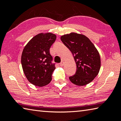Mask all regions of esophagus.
Listing matches in <instances>:
<instances>
[{
  "label": "esophagus",
  "mask_w": 121,
  "mask_h": 121,
  "mask_svg": "<svg viewBox=\"0 0 121 121\" xmlns=\"http://www.w3.org/2000/svg\"><path fill=\"white\" fill-rule=\"evenodd\" d=\"M64 60H62V61H61V62L60 63V65L61 67H62L63 65H64Z\"/></svg>",
  "instance_id": "obj_1"
}]
</instances>
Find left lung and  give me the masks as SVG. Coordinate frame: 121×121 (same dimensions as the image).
<instances>
[{"label":"left lung","instance_id":"1","mask_svg":"<svg viewBox=\"0 0 121 121\" xmlns=\"http://www.w3.org/2000/svg\"><path fill=\"white\" fill-rule=\"evenodd\" d=\"M76 63V71L69 77L73 84L84 86L92 81L99 73L101 65L99 53L87 37L72 32L61 37Z\"/></svg>","mask_w":121,"mask_h":121}]
</instances>
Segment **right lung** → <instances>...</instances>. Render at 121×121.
Returning <instances> with one entry per match:
<instances>
[{
	"instance_id": "right-lung-1",
	"label": "right lung",
	"mask_w": 121,
	"mask_h": 121,
	"mask_svg": "<svg viewBox=\"0 0 121 121\" xmlns=\"http://www.w3.org/2000/svg\"><path fill=\"white\" fill-rule=\"evenodd\" d=\"M56 35L39 34L34 37L24 47L21 64L26 77L30 83L42 87L52 80L56 69L50 48L56 40Z\"/></svg>"
}]
</instances>
